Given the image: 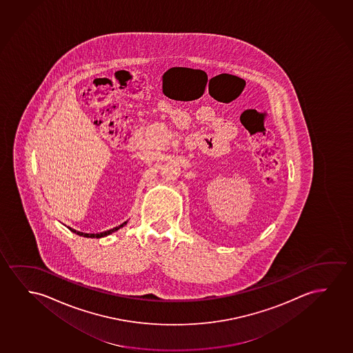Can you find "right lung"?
<instances>
[{
    "label": "right lung",
    "instance_id": "obj_1",
    "mask_svg": "<svg viewBox=\"0 0 353 353\" xmlns=\"http://www.w3.org/2000/svg\"><path fill=\"white\" fill-rule=\"evenodd\" d=\"M128 223V221L126 222H123L121 225H118V227H115V228H112V230H105V232H102V233H97V234H91V233H82V232H79V230H72L69 227V230L74 232V233H77V235H82V236H86V238H103V236H107V235L112 234L114 232H117V230H120L121 227L126 225Z\"/></svg>",
    "mask_w": 353,
    "mask_h": 353
}]
</instances>
